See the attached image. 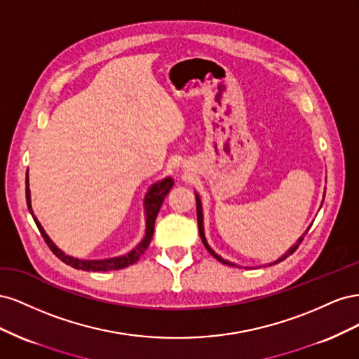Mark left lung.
<instances>
[{
    "label": "left lung",
    "instance_id": "left-lung-1",
    "mask_svg": "<svg viewBox=\"0 0 359 359\" xmlns=\"http://www.w3.org/2000/svg\"><path fill=\"white\" fill-rule=\"evenodd\" d=\"M196 211H198V224H199V235H201V240H202V243H203V245H205V248L206 250H208V252L217 259V260H219V262H222V264H224V265H232V266H236V265H233L232 262H227V260H224V259H222L219 255H215L214 252H212V250H211V247L208 245V244H206V240H205V235H203V223H202V205H201V199H199V196H198V193H196ZM309 231H310V227H309V229H307V232L306 233H304L302 235V238H299V241L295 244V245H293L290 250H289V252L283 256V257H281V259H278L277 260V262H274V264H278V262H281V260H285L289 255H292L293 252H295V250L298 248V245L302 243V240H304V236H306L307 233H309ZM271 265H273V264H271Z\"/></svg>",
    "mask_w": 359,
    "mask_h": 359
}]
</instances>
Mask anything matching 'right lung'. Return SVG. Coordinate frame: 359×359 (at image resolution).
Returning a JSON list of instances; mask_svg holds the SVG:
<instances>
[{
  "mask_svg": "<svg viewBox=\"0 0 359 359\" xmlns=\"http://www.w3.org/2000/svg\"><path fill=\"white\" fill-rule=\"evenodd\" d=\"M25 194H27V205H28V210L32 215V219H34L39 231L43 236V240L48 244V247L52 250V253L55 255L58 259H61L64 264L70 265L76 269H82V271H112V269H121L126 268L128 265H133L135 262H137L139 257L145 253V250L148 248L149 243H151V238H153L154 233V223H156V217L160 211V206L165 201L166 194L169 193V190L173 186V181L172 178H165L163 181L156 182L153 187H151L145 196V214H147V233L145 238L142 240L135 250L132 252L127 253L126 256H119V257H114V259H103V260H81V259H74L67 256L66 253H62L61 250L50 241V238L46 235L45 229H43L41 224L37 222L34 212L31 210V201H29V189H28V173H27V180H25Z\"/></svg>",
  "mask_w": 359,
  "mask_h": 359,
  "instance_id": "add662e5",
  "label": "right lung"
}]
</instances>
